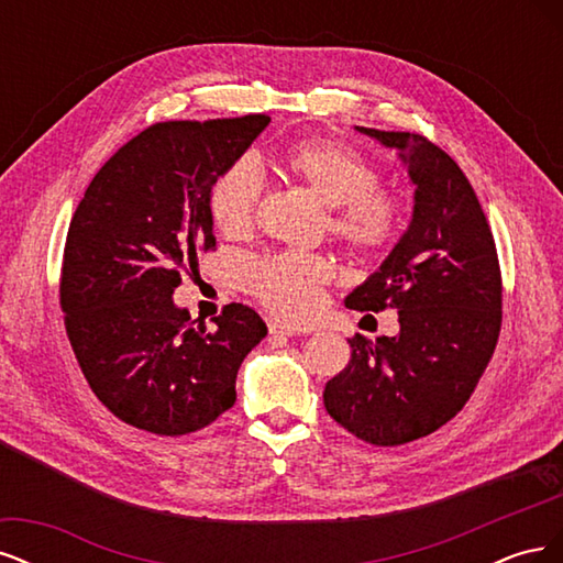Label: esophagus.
Segmentation results:
<instances>
[{
  "mask_svg": "<svg viewBox=\"0 0 563 563\" xmlns=\"http://www.w3.org/2000/svg\"><path fill=\"white\" fill-rule=\"evenodd\" d=\"M267 327H269L272 335H296L298 333L294 327H288V323H284V321H269Z\"/></svg>",
  "mask_w": 563,
  "mask_h": 563,
  "instance_id": "34e87169",
  "label": "esophagus"
}]
</instances>
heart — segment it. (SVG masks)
Instances as JSON below:
<instances>
[{
    "label": "heart",
    "mask_w": 563,
    "mask_h": 563,
    "mask_svg": "<svg viewBox=\"0 0 563 563\" xmlns=\"http://www.w3.org/2000/svg\"><path fill=\"white\" fill-rule=\"evenodd\" d=\"M279 172L329 207L327 225L347 251L373 255L397 240L406 218L404 199L380 187V172L360 152L333 141H300L277 155ZM265 190L258 162L240 157L218 172L209 187L213 225L228 236L253 228ZM331 279L319 255L282 253L244 267L249 291L288 321H308L321 308V286Z\"/></svg>",
    "instance_id": "heart-1"
}]
</instances>
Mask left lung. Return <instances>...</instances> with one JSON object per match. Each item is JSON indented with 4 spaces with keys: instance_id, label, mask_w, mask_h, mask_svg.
Returning <instances> with one entry per match:
<instances>
[{
    "instance_id": "8db88e82",
    "label": "left lung",
    "mask_w": 563,
    "mask_h": 563,
    "mask_svg": "<svg viewBox=\"0 0 563 563\" xmlns=\"http://www.w3.org/2000/svg\"><path fill=\"white\" fill-rule=\"evenodd\" d=\"M399 152L416 185L413 216L383 265L345 298L352 310L399 312V333H356L323 406L376 446L428 437L463 408L496 350L503 282L496 242L470 180L424 135L356 126Z\"/></svg>"
}]
</instances>
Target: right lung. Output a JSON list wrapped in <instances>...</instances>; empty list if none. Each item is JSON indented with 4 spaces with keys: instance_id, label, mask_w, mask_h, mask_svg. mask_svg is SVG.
I'll list each match as a JSON object with an SVG mask.
<instances>
[{
    "instance_id": "obj_1",
    "label": "right lung",
    "mask_w": 563,
    "mask_h": 563,
    "mask_svg": "<svg viewBox=\"0 0 563 563\" xmlns=\"http://www.w3.org/2000/svg\"><path fill=\"white\" fill-rule=\"evenodd\" d=\"M267 114L159 122L103 164L67 230L60 308L84 378L133 428L180 437L236 401V371L267 335L242 302L209 331L174 302L183 272L216 246L209 187Z\"/></svg>"
}]
</instances>
